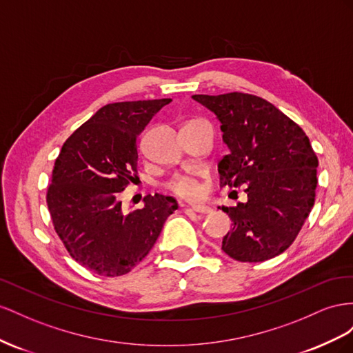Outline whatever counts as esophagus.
<instances>
[{
    "label": "esophagus",
    "instance_id": "esophagus-1",
    "mask_svg": "<svg viewBox=\"0 0 353 353\" xmlns=\"http://www.w3.org/2000/svg\"><path fill=\"white\" fill-rule=\"evenodd\" d=\"M190 210L195 211V213H199V214H207V213H210V211H211V208H210V207L203 205V204L192 205V207H190Z\"/></svg>",
    "mask_w": 353,
    "mask_h": 353
}]
</instances>
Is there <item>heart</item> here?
Masks as SVG:
<instances>
[{"label":"heart","mask_w":353,"mask_h":353,"mask_svg":"<svg viewBox=\"0 0 353 353\" xmlns=\"http://www.w3.org/2000/svg\"><path fill=\"white\" fill-rule=\"evenodd\" d=\"M196 123H203V121H189L188 124H196ZM188 124H185V125H188ZM165 188L174 196L182 198V199H195L201 194V186H199L198 179L194 176H189V174L173 177L165 185Z\"/></svg>","instance_id":"obj_1"}]
</instances>
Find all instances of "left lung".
I'll return each mask as SVG.
<instances>
[{
    "instance_id": "8db88e82",
    "label": "left lung",
    "mask_w": 353,
    "mask_h": 353,
    "mask_svg": "<svg viewBox=\"0 0 353 353\" xmlns=\"http://www.w3.org/2000/svg\"><path fill=\"white\" fill-rule=\"evenodd\" d=\"M221 123L229 154L220 186H245L247 203L221 207L234 229L221 250L238 261H265L293 244L315 203L318 158L309 137L268 100L248 93L195 94Z\"/></svg>"
}]
</instances>
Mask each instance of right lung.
<instances>
[{
	"mask_svg": "<svg viewBox=\"0 0 353 353\" xmlns=\"http://www.w3.org/2000/svg\"><path fill=\"white\" fill-rule=\"evenodd\" d=\"M171 99L118 102L100 108L77 128L56 158L47 205L69 256L102 276L128 274L142 261L177 210L155 194L123 213L119 195L137 177V139Z\"/></svg>",
	"mask_w": 353,
	"mask_h": 353,
	"instance_id": "obj_1",
	"label": "right lung"
}]
</instances>
